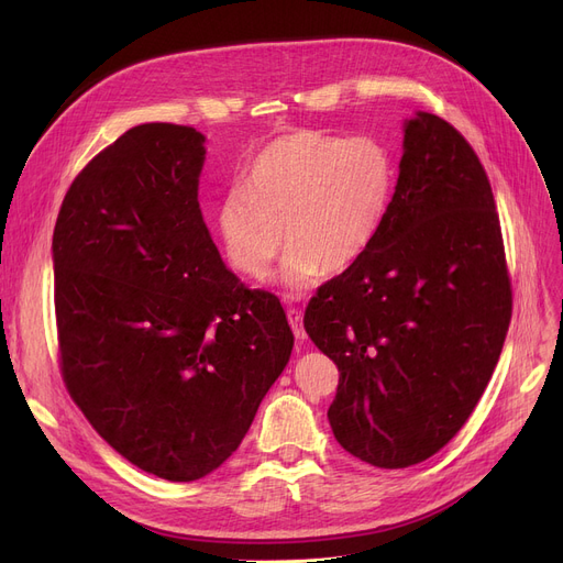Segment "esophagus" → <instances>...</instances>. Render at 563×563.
Here are the masks:
<instances>
[{
	"label": "esophagus",
	"mask_w": 563,
	"mask_h": 563,
	"mask_svg": "<svg viewBox=\"0 0 563 563\" xmlns=\"http://www.w3.org/2000/svg\"><path fill=\"white\" fill-rule=\"evenodd\" d=\"M287 319H289V327H291L294 335H297L299 342H303L308 335H306V329H303V314H301V310L289 308L287 310Z\"/></svg>",
	"instance_id": "34e87169"
}]
</instances>
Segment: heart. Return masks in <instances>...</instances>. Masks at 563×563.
<instances>
[{"label": "heart", "instance_id": "b5f03b06", "mask_svg": "<svg viewBox=\"0 0 563 563\" xmlns=\"http://www.w3.org/2000/svg\"><path fill=\"white\" fill-rule=\"evenodd\" d=\"M393 191L395 162L378 139L280 134L249 166L244 191L232 189L219 205L223 255L234 272L262 280L287 242L280 280L303 291L321 272L342 274L372 249Z\"/></svg>", "mask_w": 563, "mask_h": 563}]
</instances>
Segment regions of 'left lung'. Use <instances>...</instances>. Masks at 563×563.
Listing matches in <instances>:
<instances>
[{
    "label": "left lung",
    "mask_w": 563,
    "mask_h": 563,
    "mask_svg": "<svg viewBox=\"0 0 563 563\" xmlns=\"http://www.w3.org/2000/svg\"><path fill=\"white\" fill-rule=\"evenodd\" d=\"M511 303L488 175L459 130L418 111L376 242L303 317L340 372L329 408L340 445L388 470L445 448L488 386Z\"/></svg>",
    "instance_id": "left-lung-1"
}]
</instances>
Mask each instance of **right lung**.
Here are the masks:
<instances>
[{
  "label": "right lung",
  "mask_w": 563,
  "mask_h": 563,
  "mask_svg": "<svg viewBox=\"0 0 563 563\" xmlns=\"http://www.w3.org/2000/svg\"><path fill=\"white\" fill-rule=\"evenodd\" d=\"M202 143L187 125L128 130L75 177L52 236L66 388L118 454L168 482L240 448L294 346L278 297L225 269L202 221Z\"/></svg>",
  "instance_id": "right-lung-1"
}]
</instances>
